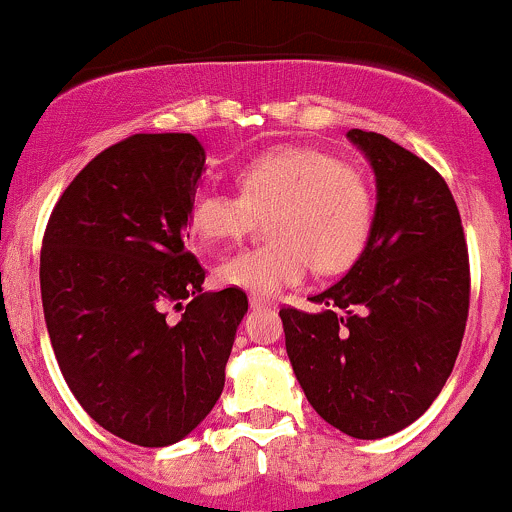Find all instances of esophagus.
Wrapping results in <instances>:
<instances>
[{"instance_id":"obj_1","label":"esophagus","mask_w":512,"mask_h":512,"mask_svg":"<svg viewBox=\"0 0 512 512\" xmlns=\"http://www.w3.org/2000/svg\"><path fill=\"white\" fill-rule=\"evenodd\" d=\"M249 304H251V307H254V309H266V307H275V302L273 300H268V297H258V295H251L249 297Z\"/></svg>"}]
</instances>
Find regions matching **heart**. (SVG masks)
Returning a JSON list of instances; mask_svg holds the SVG:
<instances>
[{
    "label": "heart",
    "mask_w": 512,
    "mask_h": 512,
    "mask_svg": "<svg viewBox=\"0 0 512 512\" xmlns=\"http://www.w3.org/2000/svg\"><path fill=\"white\" fill-rule=\"evenodd\" d=\"M239 193L203 186L188 203V229L205 244L237 241L266 217L273 241L227 256L222 285L275 295L314 266L336 275L358 261L375 222V193L360 169L314 147H275L246 159Z\"/></svg>",
    "instance_id": "obj_1"
}]
</instances>
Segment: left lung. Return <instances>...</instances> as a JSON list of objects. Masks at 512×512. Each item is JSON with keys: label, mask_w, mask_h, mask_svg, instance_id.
<instances>
[{"label": "left lung", "mask_w": 512, "mask_h": 512, "mask_svg": "<svg viewBox=\"0 0 512 512\" xmlns=\"http://www.w3.org/2000/svg\"><path fill=\"white\" fill-rule=\"evenodd\" d=\"M377 176L370 239L319 292V312L280 309L292 370L314 411L350 438L411 426L442 392L469 314V251L450 188L380 132L348 130Z\"/></svg>", "instance_id": "obj_1"}]
</instances>
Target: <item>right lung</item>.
Segmentation results:
<instances>
[{
  "label": "right lung",
  "instance_id": "right-lung-1",
  "mask_svg": "<svg viewBox=\"0 0 512 512\" xmlns=\"http://www.w3.org/2000/svg\"><path fill=\"white\" fill-rule=\"evenodd\" d=\"M203 171L188 132L130 135L74 176L43 234L40 297L62 377L132 445H174L208 416L249 309L239 287L203 292L183 244Z\"/></svg>",
  "mask_w": 512,
  "mask_h": 512
}]
</instances>
